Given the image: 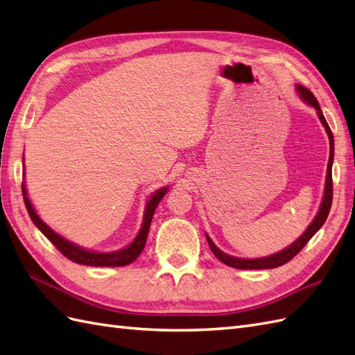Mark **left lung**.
I'll return each mask as SVG.
<instances>
[{
    "label": "left lung",
    "instance_id": "8db88e82",
    "mask_svg": "<svg viewBox=\"0 0 355 355\" xmlns=\"http://www.w3.org/2000/svg\"><path fill=\"white\" fill-rule=\"evenodd\" d=\"M298 89V94L302 97L306 103H309L311 106H313L316 111H318V116H320L321 123L324 124L327 135H329V139H330V159H329V166H327V180H325V192H324V198H322V204L320 211H318L316 217L313 219V222L309 225V228L306 230V232L300 237L295 243L291 244L289 248H286L285 250H282L279 253H275V255H270L266 258H257V259H241V258H234L226 255L222 250L217 249L214 246V243L210 240V237L207 235V241H208V246H210L211 252L216 255V258L222 261L223 264L230 266L232 268H240V270H259V268H276L286 264L291 259H293L297 253H300L307 241L311 240L313 235L320 231L321 226L324 225V222L327 220V216L330 213V208H331V201H333V178H331V165H333V156H334V141H333V133L330 125L327 124L325 118L322 115V111L320 107V103H318L316 97L312 94L311 89H307L303 85H297Z\"/></svg>",
    "mask_w": 355,
    "mask_h": 355
}]
</instances>
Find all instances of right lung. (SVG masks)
<instances>
[{"label": "right lung", "instance_id": "add662e5", "mask_svg": "<svg viewBox=\"0 0 355 355\" xmlns=\"http://www.w3.org/2000/svg\"><path fill=\"white\" fill-rule=\"evenodd\" d=\"M166 190H168L166 187L160 189L151 196L147 207H145V216H144L142 228H141L139 234L136 235V239L133 240L130 246H127L125 249L118 250V252L97 253V252H89V250H85L83 248H78V246H75L73 243L64 240L61 237V235H58L57 232H53L49 228V226L40 219L37 213L34 211L30 199H28V196H26L25 186L22 183L24 202H25L26 211H28L33 223L37 226V228L44 234V237H46L67 259L76 262V264H84V266H91V267H124L127 264H130V262H133L136 258L141 255L145 243H147V235H148V230H150V223H151V219H153L154 210H156V207L160 202V199L165 196Z\"/></svg>", "mask_w": 355, "mask_h": 355}]
</instances>
